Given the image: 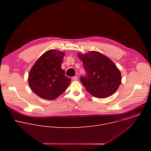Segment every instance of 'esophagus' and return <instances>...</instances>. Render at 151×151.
Instances as JSON below:
<instances>
[{"instance_id": "1", "label": "esophagus", "mask_w": 151, "mask_h": 151, "mask_svg": "<svg viewBox=\"0 0 151 151\" xmlns=\"http://www.w3.org/2000/svg\"><path fill=\"white\" fill-rule=\"evenodd\" d=\"M78 79V77L77 76H73V77H72V79H73V81H77Z\"/></svg>"}]
</instances>
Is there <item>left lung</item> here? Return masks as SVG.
Segmentation results:
<instances>
[{
    "label": "left lung",
    "instance_id": "8db88e82",
    "mask_svg": "<svg viewBox=\"0 0 151 151\" xmlns=\"http://www.w3.org/2000/svg\"><path fill=\"white\" fill-rule=\"evenodd\" d=\"M86 75L81 81L93 96L103 99L112 96L121 83V73L114 63L100 52L92 51L78 54Z\"/></svg>",
    "mask_w": 151,
    "mask_h": 151
}]
</instances>
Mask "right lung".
Here are the masks:
<instances>
[{
    "label": "right lung",
    "mask_w": 151,
    "mask_h": 151,
    "mask_svg": "<svg viewBox=\"0 0 151 151\" xmlns=\"http://www.w3.org/2000/svg\"><path fill=\"white\" fill-rule=\"evenodd\" d=\"M64 52L50 50L43 54L32 68L28 82L32 91L42 99L54 100L68 88L71 79L61 69Z\"/></svg>",
    "instance_id": "obj_1"
}]
</instances>
